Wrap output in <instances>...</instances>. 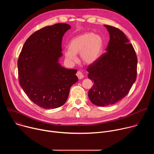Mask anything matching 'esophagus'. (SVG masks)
I'll return each instance as SVG.
<instances>
[{
  "label": "esophagus",
  "instance_id": "1",
  "mask_svg": "<svg viewBox=\"0 0 154 154\" xmlns=\"http://www.w3.org/2000/svg\"><path fill=\"white\" fill-rule=\"evenodd\" d=\"M76 75H77V76L78 77L79 79H83V77H84V76H83V74L82 72H80V71H77Z\"/></svg>",
  "mask_w": 154,
  "mask_h": 154
}]
</instances>
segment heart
Here are the masks:
<instances>
[{"label": "heart", "instance_id": "obj_1", "mask_svg": "<svg viewBox=\"0 0 154 154\" xmlns=\"http://www.w3.org/2000/svg\"><path fill=\"white\" fill-rule=\"evenodd\" d=\"M103 40L98 34L85 32L72 38L69 44V49L64 52L66 60L71 63L77 61L76 54H80L81 60L90 64L96 61L101 55Z\"/></svg>", "mask_w": 154, "mask_h": 154}]
</instances>
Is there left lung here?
Returning <instances> with one entry per match:
<instances>
[{"mask_svg": "<svg viewBox=\"0 0 154 154\" xmlns=\"http://www.w3.org/2000/svg\"><path fill=\"white\" fill-rule=\"evenodd\" d=\"M109 41L103 54L86 71L94 84L88 91L91 102L97 106L112 105L127 95L137 75L135 49L119 29L104 25Z\"/></svg>", "mask_w": 154, "mask_h": 154, "instance_id": "left-lung-1", "label": "left lung"}]
</instances>
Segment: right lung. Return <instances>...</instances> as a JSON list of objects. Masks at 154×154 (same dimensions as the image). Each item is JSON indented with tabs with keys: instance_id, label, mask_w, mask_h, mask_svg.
Instances as JSON below:
<instances>
[{
	"instance_id": "add662e5",
	"label": "right lung",
	"mask_w": 154,
	"mask_h": 154,
	"mask_svg": "<svg viewBox=\"0 0 154 154\" xmlns=\"http://www.w3.org/2000/svg\"><path fill=\"white\" fill-rule=\"evenodd\" d=\"M71 26L59 23L43 27L29 36L17 61L20 86L35 104L46 109L62 106L71 86L78 81L77 69L58 63L63 35Z\"/></svg>"
}]
</instances>
